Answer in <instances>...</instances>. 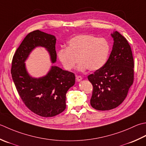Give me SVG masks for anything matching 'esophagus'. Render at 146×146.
<instances>
[{"label":"esophagus","mask_w":146,"mask_h":146,"mask_svg":"<svg viewBox=\"0 0 146 146\" xmlns=\"http://www.w3.org/2000/svg\"><path fill=\"white\" fill-rule=\"evenodd\" d=\"M76 80H77V82H80L82 80V76H76Z\"/></svg>","instance_id":"34e87169"}]
</instances>
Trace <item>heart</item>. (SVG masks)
<instances>
[{
    "instance_id": "heart-1",
    "label": "heart",
    "mask_w": 146,
    "mask_h": 146,
    "mask_svg": "<svg viewBox=\"0 0 146 146\" xmlns=\"http://www.w3.org/2000/svg\"><path fill=\"white\" fill-rule=\"evenodd\" d=\"M110 45L104 38H97L89 34H82L71 38L68 47L59 49V61L66 70H70L81 62L79 71H97L105 64L109 56Z\"/></svg>"
}]
</instances>
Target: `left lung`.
I'll return each instance as SVG.
<instances>
[{
	"mask_svg": "<svg viewBox=\"0 0 146 146\" xmlns=\"http://www.w3.org/2000/svg\"><path fill=\"white\" fill-rule=\"evenodd\" d=\"M113 45L109 59L88 76L93 85L90 104L97 110H110L121 104L133 82L134 63L128 41L117 31L111 34Z\"/></svg>",
	"mask_w": 146,
	"mask_h": 146,
	"instance_id": "1",
	"label": "left lung"
}]
</instances>
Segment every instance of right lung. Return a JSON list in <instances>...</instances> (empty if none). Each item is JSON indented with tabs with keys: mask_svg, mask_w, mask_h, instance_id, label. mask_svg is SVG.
I'll use <instances>...</instances> for the list:
<instances>
[{
	"mask_svg": "<svg viewBox=\"0 0 146 146\" xmlns=\"http://www.w3.org/2000/svg\"><path fill=\"white\" fill-rule=\"evenodd\" d=\"M56 36L38 30L26 36L13 56L11 75L18 92L28 109L42 117H52L66 109V94L75 83V74L51 66L46 75L31 76L25 61L36 47H44L52 63L56 62Z\"/></svg>",
	"mask_w": 146,
	"mask_h": 146,
	"instance_id": "obj_1",
	"label": "right lung"
}]
</instances>
